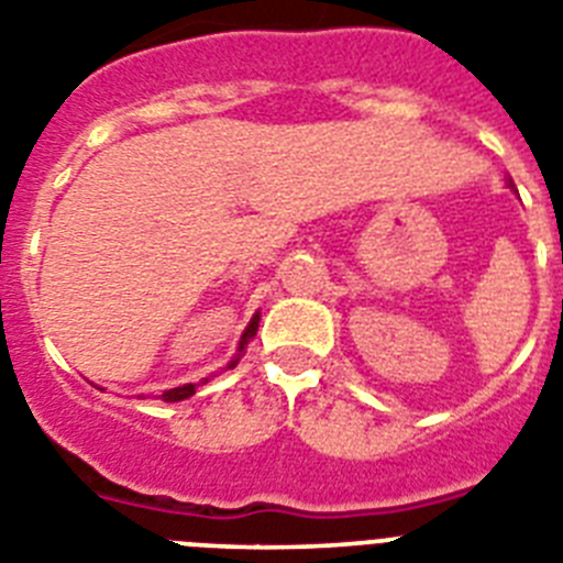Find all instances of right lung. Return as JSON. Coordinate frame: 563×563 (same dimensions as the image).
Instances as JSON below:
<instances>
[{
    "instance_id": "obj_1",
    "label": "right lung",
    "mask_w": 563,
    "mask_h": 563,
    "mask_svg": "<svg viewBox=\"0 0 563 563\" xmlns=\"http://www.w3.org/2000/svg\"><path fill=\"white\" fill-rule=\"evenodd\" d=\"M256 330H258V316H253V321H250L247 330H244L242 341H239V353H235V358L230 362V367H235V362H239V355H242L244 344H247V341L256 335ZM201 384H205V382H201ZM196 390H199V384H181V387H173V390L162 393V398H165V401H185V398L194 396Z\"/></svg>"
}]
</instances>
